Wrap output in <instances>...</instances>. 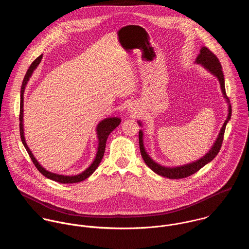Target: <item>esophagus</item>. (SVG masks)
I'll use <instances>...</instances> for the list:
<instances>
[{
	"mask_svg": "<svg viewBox=\"0 0 249 249\" xmlns=\"http://www.w3.org/2000/svg\"><path fill=\"white\" fill-rule=\"evenodd\" d=\"M128 110H129L130 112H133V108H132V107H129V108H128Z\"/></svg>",
	"mask_w": 249,
	"mask_h": 249,
	"instance_id": "obj_1",
	"label": "esophagus"
}]
</instances>
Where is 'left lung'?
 Masks as SVG:
<instances>
[{
    "mask_svg": "<svg viewBox=\"0 0 249 249\" xmlns=\"http://www.w3.org/2000/svg\"><path fill=\"white\" fill-rule=\"evenodd\" d=\"M196 64H200L202 65L207 71H210L213 75L216 76V78L219 81L220 84V89L221 92L223 94L224 99L226 100L227 104H228V116L218 133V136L216 138V140L213 142V146L211 147V149L203 156L201 157L199 160H196L193 163L187 164V165H183V166H179V167H173V168H169V167H164L161 166L160 164L156 163L155 161H153L149 155L146 153L144 146H143V141H142V131H139V144H140V151L142 154V159L144 161V163L147 165V167L153 171L155 174L164 177V178H170V179H179V178H185L194 175L195 173H196L197 171H199L202 167H204L206 164H208L209 162H211L213 158L216 156V154L218 153L220 147H221V143L223 140V135H224V131H225V127L227 123L229 122V120L231 119V114H232V109H231V105L229 103V100L226 96V92H225V85H224V76H223V72H222V68L220 65V62L218 61L217 57L213 54V53L206 47H202L200 50V53L198 54V56L196 59ZM138 124L140 125H142L141 122L138 121Z\"/></svg>",
    "mask_w": 249,
    "mask_h": 249,
    "instance_id": "8db88e82",
    "label": "left lung"
}]
</instances>
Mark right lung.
Here are the masks:
<instances>
[{
  "instance_id": "right-lung-1",
  "label": "right lung",
  "mask_w": 249,
  "mask_h": 249,
  "mask_svg": "<svg viewBox=\"0 0 249 249\" xmlns=\"http://www.w3.org/2000/svg\"><path fill=\"white\" fill-rule=\"evenodd\" d=\"M43 54L39 55L36 60L32 63V65L30 66V68L28 69L27 73L24 77L23 83H22V87H21V102H20V135H21V140L25 146V148L27 149L30 157L32 158L34 164L36 165L37 170L47 178L56 181L58 183H63V184H70V183H77L80 181L85 180L86 178H89L95 171L96 169L99 167L100 163L102 162V159L104 157L105 154V150H106V144H107V140L109 136V134L121 124V119L117 118V117H113V118H107L105 120H103L102 122H100V124L97 125V135H98V140H99V144H98V150H97V154L96 157L93 161V163L82 173L76 175V176H62V175H57V174H53L51 173L47 170H45L36 160V157L34 156L32 150L30 149V147L28 146L26 140H25V136H24V124H23V116H24V92L27 86L28 81L30 80V77L32 76L33 72L37 68V66L39 65V63L41 62Z\"/></svg>"
}]
</instances>
